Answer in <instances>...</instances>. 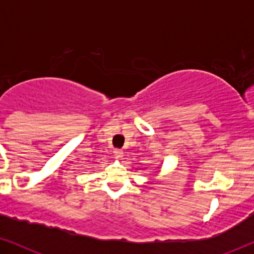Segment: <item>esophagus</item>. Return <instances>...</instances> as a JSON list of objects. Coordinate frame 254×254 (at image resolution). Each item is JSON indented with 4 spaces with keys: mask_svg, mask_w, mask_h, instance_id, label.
Listing matches in <instances>:
<instances>
[{
    "mask_svg": "<svg viewBox=\"0 0 254 254\" xmlns=\"http://www.w3.org/2000/svg\"><path fill=\"white\" fill-rule=\"evenodd\" d=\"M113 154L116 155L117 157H123L124 151L121 150V149H118V148H116V149H113Z\"/></svg>",
    "mask_w": 254,
    "mask_h": 254,
    "instance_id": "1",
    "label": "esophagus"
}]
</instances>
